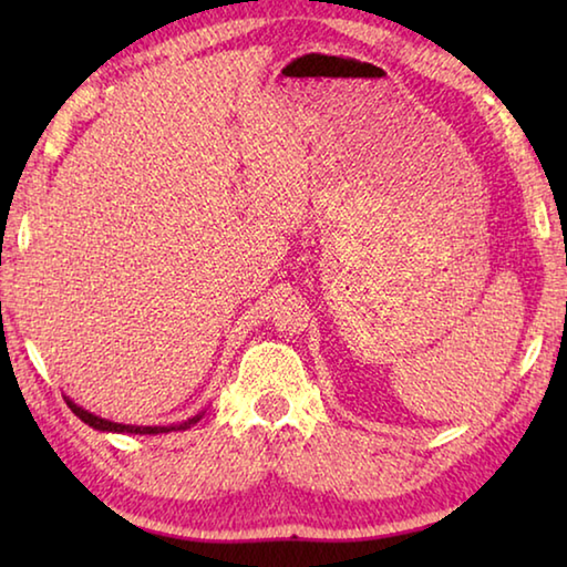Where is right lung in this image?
I'll use <instances>...</instances> for the list:
<instances>
[{
  "instance_id": "1",
  "label": "right lung",
  "mask_w": 567,
  "mask_h": 567,
  "mask_svg": "<svg viewBox=\"0 0 567 567\" xmlns=\"http://www.w3.org/2000/svg\"><path fill=\"white\" fill-rule=\"evenodd\" d=\"M66 405L72 408V412L76 417H80L82 422H87L90 427L94 430H102V433H132V435H159V433H172V430H187L189 425H195V422H199V417H203V412L195 417H189L187 422H179V425H155V427H145V425H122V422H112V420H104V417H97L92 415V412H87L80 405H74V402L70 398H64Z\"/></svg>"
}]
</instances>
